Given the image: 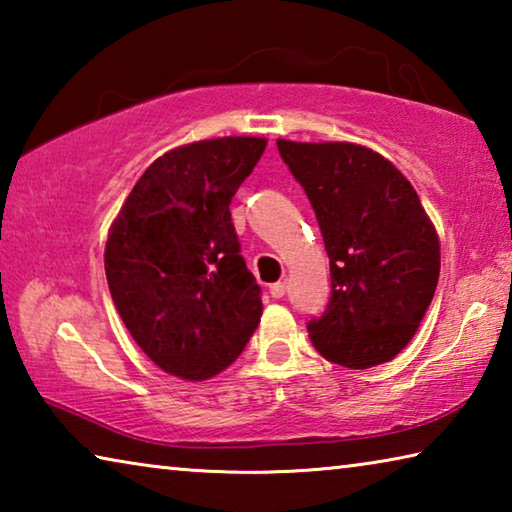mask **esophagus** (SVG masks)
Returning a JSON list of instances; mask_svg holds the SVG:
<instances>
[{"label":"esophagus","instance_id":"1","mask_svg":"<svg viewBox=\"0 0 512 512\" xmlns=\"http://www.w3.org/2000/svg\"><path fill=\"white\" fill-rule=\"evenodd\" d=\"M284 291H287V284L284 282H273L271 287H268V293H271L273 298H282Z\"/></svg>","mask_w":512,"mask_h":512}]
</instances>
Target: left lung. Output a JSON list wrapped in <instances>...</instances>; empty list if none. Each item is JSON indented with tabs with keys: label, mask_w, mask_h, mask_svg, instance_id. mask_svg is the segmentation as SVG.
I'll return each instance as SVG.
<instances>
[{
	"label": "left lung",
	"mask_w": 512,
	"mask_h": 512,
	"mask_svg": "<svg viewBox=\"0 0 512 512\" xmlns=\"http://www.w3.org/2000/svg\"><path fill=\"white\" fill-rule=\"evenodd\" d=\"M325 241L332 296L309 339L320 357L366 370L400 354L427 314L440 241L413 185L384 155L350 142L277 140Z\"/></svg>",
	"instance_id": "1"
}]
</instances>
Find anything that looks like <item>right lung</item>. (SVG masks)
<instances>
[{"label": "right lung", "mask_w": 512, "mask_h": 512, "mask_svg": "<svg viewBox=\"0 0 512 512\" xmlns=\"http://www.w3.org/2000/svg\"><path fill=\"white\" fill-rule=\"evenodd\" d=\"M264 137H219L160 155L137 180L106 241L110 296L155 366L203 381L244 352L259 284L239 255L230 203Z\"/></svg>", "instance_id": "1"}]
</instances>
